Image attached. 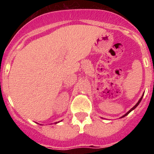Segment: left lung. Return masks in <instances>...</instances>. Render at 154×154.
<instances>
[{
    "label": "left lung",
    "mask_w": 154,
    "mask_h": 154,
    "mask_svg": "<svg viewBox=\"0 0 154 154\" xmlns=\"http://www.w3.org/2000/svg\"><path fill=\"white\" fill-rule=\"evenodd\" d=\"M142 98H143V96H142V97H141V98H140V100H139V101H138V103H137V104H136V105H135V106H133V108H132V109H130V111H129V112H126V114H125V115H124V116H122V117H124V116H126V115H128V114H129V113H130V112H131L132 110H133V109H135V108H136V107H137V106H138V105H139V103H140V102H141V100H142ZM122 117H121V118H122Z\"/></svg>",
    "instance_id": "1"
}]
</instances>
